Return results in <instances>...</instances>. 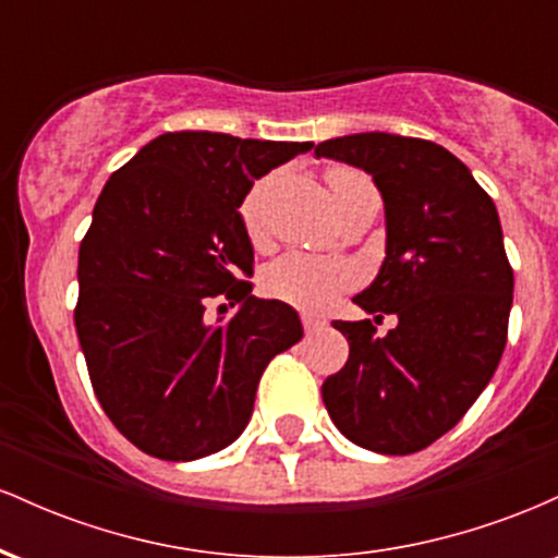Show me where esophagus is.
<instances>
[{
	"instance_id": "1",
	"label": "esophagus",
	"mask_w": 558,
	"mask_h": 558,
	"mask_svg": "<svg viewBox=\"0 0 558 558\" xmlns=\"http://www.w3.org/2000/svg\"><path fill=\"white\" fill-rule=\"evenodd\" d=\"M301 325H304L306 336H312V332H317V330L325 328L323 319H317V317H312V315H301Z\"/></svg>"
}]
</instances>
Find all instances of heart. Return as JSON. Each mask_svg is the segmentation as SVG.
Instances as JSON below:
<instances>
[{
    "mask_svg": "<svg viewBox=\"0 0 558 558\" xmlns=\"http://www.w3.org/2000/svg\"><path fill=\"white\" fill-rule=\"evenodd\" d=\"M328 185L336 202H341L345 194L356 189H375L373 181L354 168H330ZM262 202H265V183L252 185V191L241 202L243 230L252 239L262 233ZM351 283H354V267L341 259L317 257V254L306 252L283 254L272 265H267L262 275V286L270 296L310 312L328 310L345 288H351Z\"/></svg>",
    "mask_w": 558,
    "mask_h": 558,
    "instance_id": "heart-1",
    "label": "heart"
}]
</instances>
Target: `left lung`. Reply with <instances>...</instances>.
Here are the masks:
<instances>
[{"mask_svg":"<svg viewBox=\"0 0 558 558\" xmlns=\"http://www.w3.org/2000/svg\"><path fill=\"white\" fill-rule=\"evenodd\" d=\"M317 157L367 170L386 202V262L354 304L396 315L343 323L349 360L323 383L330 420L377 453H414L464 417L501 362L514 270L493 198L462 159L425 138L354 133ZM375 317V323H377Z\"/></svg>","mask_w":558,"mask_h":558,"instance_id":"left-lung-1","label":"left lung"}]
</instances>
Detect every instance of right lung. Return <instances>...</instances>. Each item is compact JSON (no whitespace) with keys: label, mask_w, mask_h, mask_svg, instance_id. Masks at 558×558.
Segmentation results:
<instances>
[{"label":"right lung","mask_w":558,"mask_h":558,"mask_svg":"<svg viewBox=\"0 0 558 558\" xmlns=\"http://www.w3.org/2000/svg\"><path fill=\"white\" fill-rule=\"evenodd\" d=\"M310 149L162 133L96 198L75 330L101 409L149 457L191 462L233 444L265 367L304 336L291 306L252 296L254 248L239 207L257 178ZM215 295L236 312L209 324Z\"/></svg>","instance_id":"right-lung-1"}]
</instances>
